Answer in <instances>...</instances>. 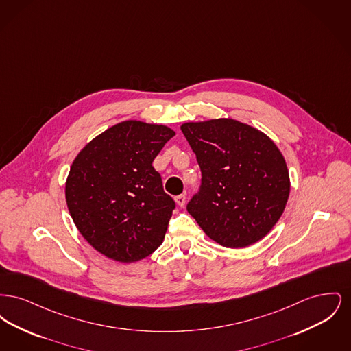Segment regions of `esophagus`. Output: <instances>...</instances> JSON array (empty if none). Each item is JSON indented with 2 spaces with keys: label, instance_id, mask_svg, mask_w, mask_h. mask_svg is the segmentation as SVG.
Instances as JSON below:
<instances>
[{
  "label": "esophagus",
  "instance_id": "esophagus-1",
  "mask_svg": "<svg viewBox=\"0 0 351 351\" xmlns=\"http://www.w3.org/2000/svg\"><path fill=\"white\" fill-rule=\"evenodd\" d=\"M175 201H176V204H178V206L184 208V205H185V201H186V197H185L184 195H180V196H176V197H175Z\"/></svg>",
  "mask_w": 351,
  "mask_h": 351
}]
</instances>
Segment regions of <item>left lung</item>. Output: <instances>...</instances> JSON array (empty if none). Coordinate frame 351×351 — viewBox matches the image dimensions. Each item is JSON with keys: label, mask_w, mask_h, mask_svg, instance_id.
Returning a JSON list of instances; mask_svg holds the SVG:
<instances>
[{"label": "left lung", "mask_w": 351, "mask_h": 351, "mask_svg": "<svg viewBox=\"0 0 351 351\" xmlns=\"http://www.w3.org/2000/svg\"><path fill=\"white\" fill-rule=\"evenodd\" d=\"M202 172L186 210L221 246L245 249L282 217L291 191L283 154L267 134L233 118L180 126Z\"/></svg>", "instance_id": "obj_1"}]
</instances>
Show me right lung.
Here are the masks:
<instances>
[{
  "label": "right lung",
  "instance_id": "obj_1",
  "mask_svg": "<svg viewBox=\"0 0 351 351\" xmlns=\"http://www.w3.org/2000/svg\"><path fill=\"white\" fill-rule=\"evenodd\" d=\"M175 134L166 125L122 121L73 159L68 210L84 239L106 258L133 263L162 245L175 202L152 160Z\"/></svg>",
  "mask_w": 351,
  "mask_h": 351
}]
</instances>
